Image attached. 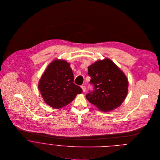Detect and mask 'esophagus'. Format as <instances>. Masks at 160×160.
Here are the masks:
<instances>
[{
  "label": "esophagus",
  "mask_w": 160,
  "mask_h": 160,
  "mask_svg": "<svg viewBox=\"0 0 160 160\" xmlns=\"http://www.w3.org/2000/svg\"><path fill=\"white\" fill-rule=\"evenodd\" d=\"M81 88H82V92H85V91H86V87H85L84 86H81Z\"/></svg>",
  "instance_id": "34e87169"
}]
</instances>
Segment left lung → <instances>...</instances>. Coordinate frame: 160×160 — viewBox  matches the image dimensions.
I'll return each mask as SVG.
<instances>
[{"mask_svg":"<svg viewBox=\"0 0 160 160\" xmlns=\"http://www.w3.org/2000/svg\"><path fill=\"white\" fill-rule=\"evenodd\" d=\"M93 88L86 95L99 110L108 112L118 108L128 94V81L125 74L110 59L96 62L88 67Z\"/></svg>","mask_w":160,"mask_h":160,"instance_id":"8db88e82","label":"left lung"}]
</instances>
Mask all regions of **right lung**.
Here are the masks:
<instances>
[{
    "mask_svg": "<svg viewBox=\"0 0 160 160\" xmlns=\"http://www.w3.org/2000/svg\"><path fill=\"white\" fill-rule=\"evenodd\" d=\"M39 90L45 102L53 108H60L71 103L82 89L74 83L70 65L55 60L46 69L39 82Z\"/></svg>",
    "mask_w": 160,
    "mask_h": 160,
    "instance_id": "obj_1",
    "label": "right lung"
}]
</instances>
